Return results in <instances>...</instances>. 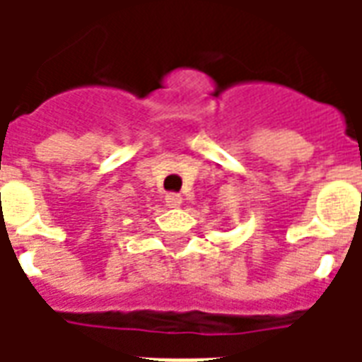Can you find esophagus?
Wrapping results in <instances>:
<instances>
[{"instance_id":"obj_1","label":"esophagus","mask_w":362,"mask_h":362,"mask_svg":"<svg viewBox=\"0 0 362 362\" xmlns=\"http://www.w3.org/2000/svg\"><path fill=\"white\" fill-rule=\"evenodd\" d=\"M165 199H166V205H168L170 209H176V207H180L182 205V197L178 196V194H168Z\"/></svg>"}]
</instances>
